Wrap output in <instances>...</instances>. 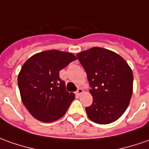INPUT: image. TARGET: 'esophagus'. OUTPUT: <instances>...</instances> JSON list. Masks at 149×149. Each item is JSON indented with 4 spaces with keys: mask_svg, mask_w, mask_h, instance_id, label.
Here are the masks:
<instances>
[{
    "mask_svg": "<svg viewBox=\"0 0 149 149\" xmlns=\"http://www.w3.org/2000/svg\"><path fill=\"white\" fill-rule=\"evenodd\" d=\"M82 93H83L82 89H81V88H78V89H77V91H76V95H81Z\"/></svg>",
    "mask_w": 149,
    "mask_h": 149,
    "instance_id": "obj_1",
    "label": "esophagus"
}]
</instances>
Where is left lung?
I'll return each mask as SVG.
<instances>
[{
  "mask_svg": "<svg viewBox=\"0 0 149 149\" xmlns=\"http://www.w3.org/2000/svg\"><path fill=\"white\" fill-rule=\"evenodd\" d=\"M87 75L93 103L86 108L92 121L105 125L124 113L133 91V73L125 60L113 51L93 47L77 54Z\"/></svg>",
  "mask_w": 149,
  "mask_h": 149,
  "instance_id": "8db88e82",
  "label": "left lung"
}]
</instances>
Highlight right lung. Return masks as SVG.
<instances>
[{
    "mask_svg": "<svg viewBox=\"0 0 149 149\" xmlns=\"http://www.w3.org/2000/svg\"><path fill=\"white\" fill-rule=\"evenodd\" d=\"M76 59L72 54L50 49L36 54L24 63L18 85L24 106L36 119L52 122L65 114L75 95L66 91L59 71Z\"/></svg>",
    "mask_w": 149,
    "mask_h": 149,
    "instance_id": "right-lung-1",
    "label": "right lung"
}]
</instances>
